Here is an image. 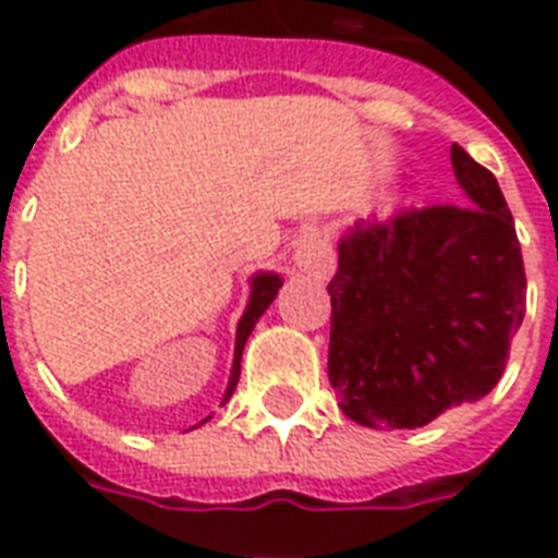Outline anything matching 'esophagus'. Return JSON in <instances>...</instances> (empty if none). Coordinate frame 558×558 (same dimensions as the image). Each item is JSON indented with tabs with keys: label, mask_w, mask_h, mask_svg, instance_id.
Instances as JSON below:
<instances>
[{
	"label": "esophagus",
	"mask_w": 558,
	"mask_h": 558,
	"mask_svg": "<svg viewBox=\"0 0 558 558\" xmlns=\"http://www.w3.org/2000/svg\"><path fill=\"white\" fill-rule=\"evenodd\" d=\"M295 266L313 278H327L332 271V252L318 234H310L301 240L295 252Z\"/></svg>",
	"instance_id": "obj_1"
}]
</instances>
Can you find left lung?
Returning <instances> with one entry per match:
<instances>
[{"label": "left lung", "instance_id": "obj_1", "mask_svg": "<svg viewBox=\"0 0 558 558\" xmlns=\"http://www.w3.org/2000/svg\"><path fill=\"white\" fill-rule=\"evenodd\" d=\"M469 205L359 219L330 280V385L367 428H420L501 379L524 322L527 278L498 179L460 144Z\"/></svg>", "mask_w": 558, "mask_h": 558}]
</instances>
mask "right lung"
I'll return each mask as SVG.
<instances>
[{"instance_id": "right-lung-1", "label": "right lung", "mask_w": 558, "mask_h": 558, "mask_svg": "<svg viewBox=\"0 0 558 558\" xmlns=\"http://www.w3.org/2000/svg\"><path fill=\"white\" fill-rule=\"evenodd\" d=\"M283 287V280L275 271H257L252 278V295H248V304H245V313L236 324V341H234V365H231V376H228L226 397H222V405H226L231 393L236 388V379H240V359H243V348L248 336H252L254 324L260 322V315L269 310V304L278 295V289Z\"/></svg>"}]
</instances>
